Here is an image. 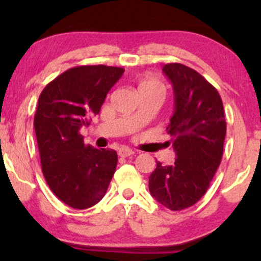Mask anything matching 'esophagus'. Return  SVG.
<instances>
[{"instance_id": "esophagus-1", "label": "esophagus", "mask_w": 261, "mask_h": 261, "mask_svg": "<svg viewBox=\"0 0 261 261\" xmlns=\"http://www.w3.org/2000/svg\"><path fill=\"white\" fill-rule=\"evenodd\" d=\"M133 154H134V151L128 147H121L120 149H119V155L122 158L130 157V155H133Z\"/></svg>"}]
</instances>
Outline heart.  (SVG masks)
Masks as SVG:
<instances>
[{
  "label": "heart",
  "instance_id": "heart-1",
  "mask_svg": "<svg viewBox=\"0 0 261 261\" xmlns=\"http://www.w3.org/2000/svg\"><path fill=\"white\" fill-rule=\"evenodd\" d=\"M141 89H152V91H158V92H163V88H162L161 83H158L157 81L149 79V77H145L140 81L139 83V91Z\"/></svg>",
  "mask_w": 261,
  "mask_h": 261
}]
</instances>
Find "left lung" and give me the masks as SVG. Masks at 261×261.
Here are the masks:
<instances>
[{
  "instance_id": "obj_1",
  "label": "left lung",
  "mask_w": 261,
  "mask_h": 261,
  "mask_svg": "<svg viewBox=\"0 0 261 261\" xmlns=\"http://www.w3.org/2000/svg\"><path fill=\"white\" fill-rule=\"evenodd\" d=\"M163 72L174 89V113L167 126L176 160L157 162L149 175V193L172 211L188 208L205 195L220 167L226 118L217 89L199 72L181 64H167Z\"/></svg>"
}]
</instances>
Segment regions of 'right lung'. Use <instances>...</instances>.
<instances>
[{"label": "right lung", "instance_id": "right-lung-1", "mask_svg": "<svg viewBox=\"0 0 261 261\" xmlns=\"http://www.w3.org/2000/svg\"><path fill=\"white\" fill-rule=\"evenodd\" d=\"M124 73L113 66H76L43 89L34 116L41 170L49 188L73 208H88L106 195L116 164L114 149L86 146L80 128L100 112Z\"/></svg>", "mask_w": 261, "mask_h": 261}]
</instances>
